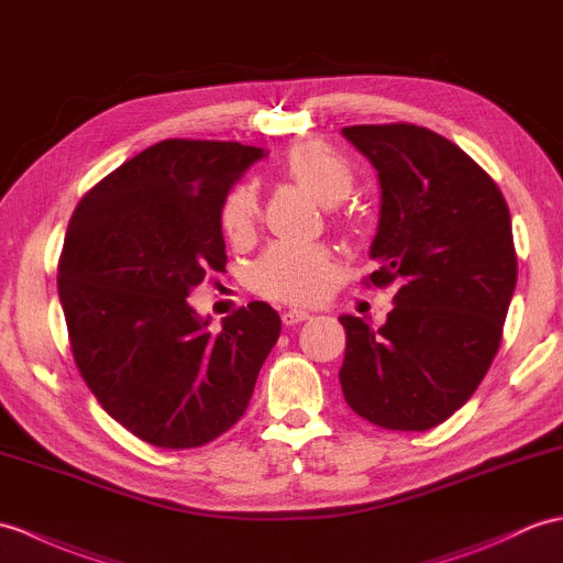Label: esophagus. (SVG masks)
<instances>
[{"label":"esophagus","instance_id":"1","mask_svg":"<svg viewBox=\"0 0 563 563\" xmlns=\"http://www.w3.org/2000/svg\"><path fill=\"white\" fill-rule=\"evenodd\" d=\"M309 319V311H302V309H290L283 313V323L285 325H295V323H302Z\"/></svg>","mask_w":563,"mask_h":563}]
</instances>
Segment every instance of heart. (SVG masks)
Here are the masks:
<instances>
[{
  "label": "heart",
  "instance_id": "b5f03b06",
  "mask_svg": "<svg viewBox=\"0 0 563 563\" xmlns=\"http://www.w3.org/2000/svg\"><path fill=\"white\" fill-rule=\"evenodd\" d=\"M285 175L307 189L313 199L335 206L355 187V169L321 141H302L285 153ZM258 194L252 185H238L220 206V228L232 242L252 238L258 222ZM333 256L321 244H273L252 266V283L258 295L276 302L309 305L329 290Z\"/></svg>",
  "mask_w": 563,
  "mask_h": 563
}]
</instances>
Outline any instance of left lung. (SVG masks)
Returning a JSON list of instances; mask_svg holds the SVG:
<instances>
[{
	"label": "left lung",
	"instance_id": "1",
	"mask_svg": "<svg viewBox=\"0 0 563 563\" xmlns=\"http://www.w3.org/2000/svg\"><path fill=\"white\" fill-rule=\"evenodd\" d=\"M343 136L382 181V266L364 285L398 287L382 329L341 317L343 396L376 427L427 431L463 408L499 350L518 278L511 213L485 169L431 129L357 124Z\"/></svg>",
	"mask_w": 563,
	"mask_h": 563
}]
</instances>
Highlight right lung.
<instances>
[{
    "label": "right lung",
    "instance_id": "right-lung-1",
    "mask_svg": "<svg viewBox=\"0 0 563 563\" xmlns=\"http://www.w3.org/2000/svg\"><path fill=\"white\" fill-rule=\"evenodd\" d=\"M264 148L167 139L100 179L69 220L57 287L71 355L112 420L158 449H196L244 415L280 335L252 302L208 331L187 302L225 271L220 206Z\"/></svg>",
    "mask_w": 563,
    "mask_h": 563
}]
</instances>
